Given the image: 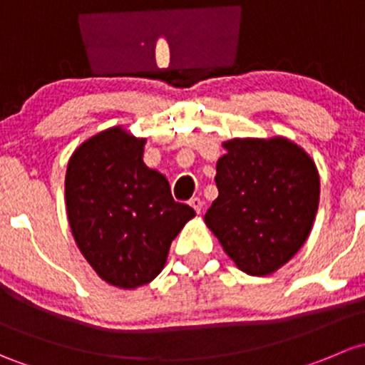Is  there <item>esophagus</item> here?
Here are the masks:
<instances>
[{"mask_svg":"<svg viewBox=\"0 0 365 365\" xmlns=\"http://www.w3.org/2000/svg\"><path fill=\"white\" fill-rule=\"evenodd\" d=\"M190 205L195 209V212L200 214L202 207H204V202H202L198 197H195V198H191V200H190Z\"/></svg>","mask_w":365,"mask_h":365,"instance_id":"1","label":"esophagus"}]
</instances>
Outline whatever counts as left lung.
<instances>
[{"label":"left lung","instance_id":"left-lung-1","mask_svg":"<svg viewBox=\"0 0 365 365\" xmlns=\"http://www.w3.org/2000/svg\"><path fill=\"white\" fill-rule=\"evenodd\" d=\"M217 160L205 225L250 276L276 272L309 235L320 200L313 160L287 138H234Z\"/></svg>","mask_w":365,"mask_h":365}]
</instances>
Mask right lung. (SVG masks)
<instances>
[{
	"label": "right lung",
	"mask_w": 365,
	"mask_h": 365,
	"mask_svg": "<svg viewBox=\"0 0 365 365\" xmlns=\"http://www.w3.org/2000/svg\"><path fill=\"white\" fill-rule=\"evenodd\" d=\"M144 138L110 128L78 145L66 168L71 234L89 265L107 283H151L172 240L195 216L172 198L168 181L142 161Z\"/></svg>",
	"instance_id": "right-lung-1"
}]
</instances>
